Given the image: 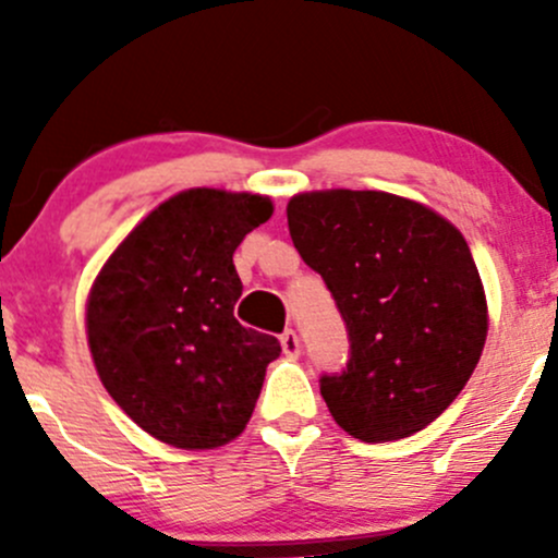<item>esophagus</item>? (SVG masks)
I'll return each mask as SVG.
<instances>
[{"instance_id":"obj_1","label":"esophagus","mask_w":558,"mask_h":558,"mask_svg":"<svg viewBox=\"0 0 558 558\" xmlns=\"http://www.w3.org/2000/svg\"><path fill=\"white\" fill-rule=\"evenodd\" d=\"M280 348H283L286 356L296 359L300 356V335H296L294 329H286L283 335H280Z\"/></svg>"}]
</instances>
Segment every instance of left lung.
<instances>
[{
	"label": "left lung",
	"instance_id": "left-lung-1",
	"mask_svg": "<svg viewBox=\"0 0 558 558\" xmlns=\"http://www.w3.org/2000/svg\"><path fill=\"white\" fill-rule=\"evenodd\" d=\"M286 213L351 342L345 367L318 380L331 418L364 442L429 426L486 342V296L466 240L429 207L384 191H313Z\"/></svg>",
	"mask_w": 558,
	"mask_h": 558
}]
</instances>
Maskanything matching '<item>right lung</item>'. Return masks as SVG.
Masks as SVG:
<instances>
[{"label": "right lung", "mask_w": 558, "mask_h": 558, "mask_svg": "<svg viewBox=\"0 0 558 558\" xmlns=\"http://www.w3.org/2000/svg\"><path fill=\"white\" fill-rule=\"evenodd\" d=\"M272 216L256 194L191 189L156 207L99 272L88 345L110 397L148 435L185 451L234 440L251 421L278 337L234 318V251Z\"/></svg>", "instance_id": "obj_1"}]
</instances>
